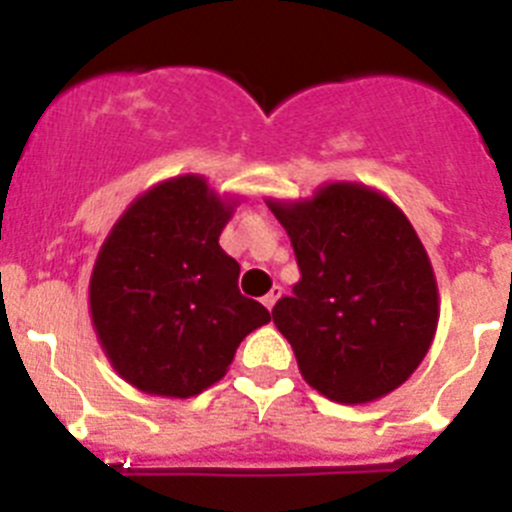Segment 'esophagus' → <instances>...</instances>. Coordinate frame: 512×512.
I'll use <instances>...</instances> for the list:
<instances>
[{"instance_id":"obj_1","label":"esophagus","mask_w":512,"mask_h":512,"mask_svg":"<svg viewBox=\"0 0 512 512\" xmlns=\"http://www.w3.org/2000/svg\"><path fill=\"white\" fill-rule=\"evenodd\" d=\"M279 297H282V287H271L269 292H266L264 300H261V302H264V305H266V310H271V307L277 305Z\"/></svg>"}]
</instances>
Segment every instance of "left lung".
<instances>
[{"instance_id": "left-lung-1", "label": "left lung", "mask_w": 512, "mask_h": 512, "mask_svg": "<svg viewBox=\"0 0 512 512\" xmlns=\"http://www.w3.org/2000/svg\"><path fill=\"white\" fill-rule=\"evenodd\" d=\"M289 233L302 279L271 310L312 390L333 402L382 400L425 359L438 284L408 215L361 182L266 200Z\"/></svg>"}]
</instances>
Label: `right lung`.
<instances>
[{
	"label": "right lung",
	"mask_w": 512,
	"mask_h": 512,
	"mask_svg": "<svg viewBox=\"0 0 512 512\" xmlns=\"http://www.w3.org/2000/svg\"><path fill=\"white\" fill-rule=\"evenodd\" d=\"M238 205L202 174H179L135 197L104 238L89 315L107 361L135 390L200 395L271 320L238 292L241 266L217 243Z\"/></svg>",
	"instance_id": "right-lung-1"
}]
</instances>
